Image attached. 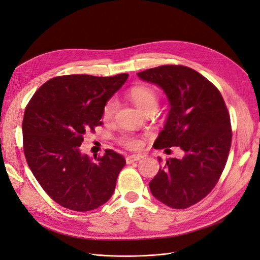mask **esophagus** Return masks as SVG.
<instances>
[{
    "label": "esophagus",
    "instance_id": "34e87169",
    "mask_svg": "<svg viewBox=\"0 0 260 260\" xmlns=\"http://www.w3.org/2000/svg\"><path fill=\"white\" fill-rule=\"evenodd\" d=\"M141 158H142V156L141 155H128L127 157H125V161H127V164H132V162L140 160Z\"/></svg>",
    "mask_w": 260,
    "mask_h": 260
}]
</instances>
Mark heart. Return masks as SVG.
Wrapping results in <instances>:
<instances>
[{"instance_id":"obj_1","label":"heart","mask_w":260,"mask_h":260,"mask_svg":"<svg viewBox=\"0 0 260 260\" xmlns=\"http://www.w3.org/2000/svg\"><path fill=\"white\" fill-rule=\"evenodd\" d=\"M129 95L133 103H135L140 111H142L143 113L151 111V109H156L157 111V107H158V96H157V93L152 88H149V86L137 85L130 90ZM117 107V100L115 98L109 99L103 107V119H113L116 114ZM120 142L121 144L131 149H137L142 146V141L131 136H122L120 139Z\"/></svg>"}]
</instances>
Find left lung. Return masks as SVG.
Instances as JSON below:
<instances>
[{"instance_id":"obj_1","label":"left lung","mask_w":260,"mask_h":260,"mask_svg":"<svg viewBox=\"0 0 260 260\" xmlns=\"http://www.w3.org/2000/svg\"><path fill=\"white\" fill-rule=\"evenodd\" d=\"M138 77L158 85L169 102L155 148L167 153L168 147L178 146L184 152L182 158L166 160L149 182V190L165 205L187 208L210 193L224 169L232 141L225 103L214 84L185 66H159Z\"/></svg>"}]
</instances>
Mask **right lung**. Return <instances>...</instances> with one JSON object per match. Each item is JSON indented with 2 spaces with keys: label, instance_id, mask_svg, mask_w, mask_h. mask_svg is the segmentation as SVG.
Returning a JSON list of instances; mask_svg holds the SVG:
<instances>
[{
  "label": "right lung",
  "instance_id": "obj_1",
  "mask_svg": "<svg viewBox=\"0 0 260 260\" xmlns=\"http://www.w3.org/2000/svg\"><path fill=\"white\" fill-rule=\"evenodd\" d=\"M128 76L55 77L28 103L22 120L23 152L38 182L60 206L89 211L112 198L125 165L123 156L105 149L92 160L80 145L85 133L102 123L105 103Z\"/></svg>",
  "mask_w": 260,
  "mask_h": 260
}]
</instances>
